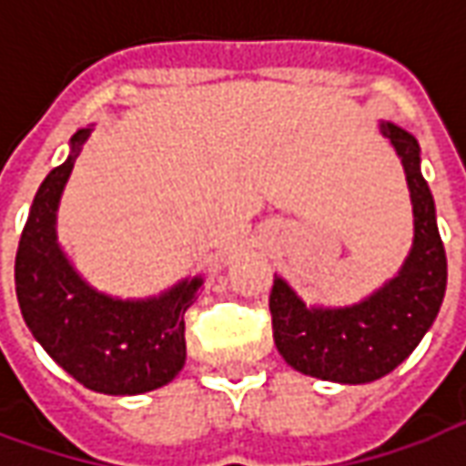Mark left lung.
I'll list each match as a JSON object with an SVG mask.
<instances>
[{"label": "left lung", "instance_id": "8db88e82", "mask_svg": "<svg viewBox=\"0 0 466 466\" xmlns=\"http://www.w3.org/2000/svg\"><path fill=\"white\" fill-rule=\"evenodd\" d=\"M380 132L401 159L414 212V242L394 279L351 307H307L282 277L269 294L274 344L302 374L339 384H367L397 370L440 314L447 289V254L434 199L420 169V144L381 122Z\"/></svg>", "mask_w": 466, "mask_h": 466}]
</instances>
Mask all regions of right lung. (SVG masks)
I'll list each match as a JSON object with an SVG mask.
<instances>
[{
  "label": "right lung",
  "instance_id": "obj_1",
  "mask_svg": "<svg viewBox=\"0 0 466 466\" xmlns=\"http://www.w3.org/2000/svg\"><path fill=\"white\" fill-rule=\"evenodd\" d=\"M89 132L76 129L66 162L46 174L32 202L16 249V299L36 342L86 390L144 394L184 367V314L202 277L149 299H116L79 277L56 242V209Z\"/></svg>",
  "mask_w": 466,
  "mask_h": 466
}]
</instances>
